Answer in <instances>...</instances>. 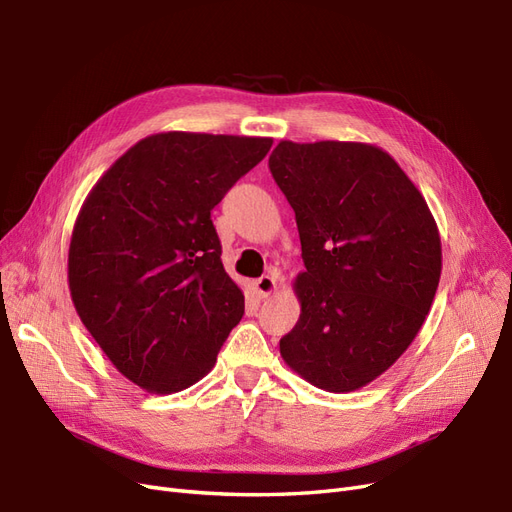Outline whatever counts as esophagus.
<instances>
[{"label": "esophagus", "mask_w": 512, "mask_h": 512, "mask_svg": "<svg viewBox=\"0 0 512 512\" xmlns=\"http://www.w3.org/2000/svg\"><path fill=\"white\" fill-rule=\"evenodd\" d=\"M253 286H255V291H257L259 297H270L272 293H276L278 280L274 276H261L259 280L253 282Z\"/></svg>", "instance_id": "esophagus-1"}]
</instances>
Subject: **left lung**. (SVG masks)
<instances>
[{"instance_id":"obj_1","label":"left lung","mask_w":512,"mask_h":512,"mask_svg":"<svg viewBox=\"0 0 512 512\" xmlns=\"http://www.w3.org/2000/svg\"><path fill=\"white\" fill-rule=\"evenodd\" d=\"M270 171L295 211L305 263L282 360L318 389H362L399 360L429 314L441 276L435 217L374 144L282 140Z\"/></svg>"}]
</instances>
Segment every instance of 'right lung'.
I'll use <instances>...</instances> for the list:
<instances>
[{
  "label": "right lung",
  "mask_w": 512,
  "mask_h": 512,
  "mask_svg": "<svg viewBox=\"0 0 512 512\" xmlns=\"http://www.w3.org/2000/svg\"><path fill=\"white\" fill-rule=\"evenodd\" d=\"M272 138L161 131L133 144L75 219L69 288L83 326L133 385L192 387L244 314L221 263L213 207Z\"/></svg>",
  "instance_id": "right-lung-1"
}]
</instances>
